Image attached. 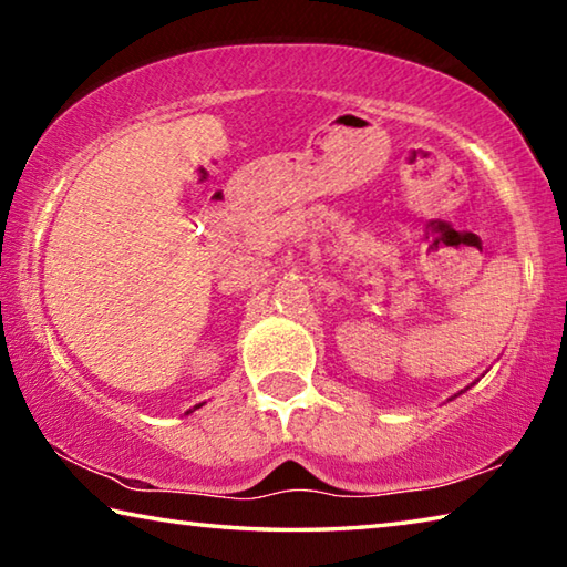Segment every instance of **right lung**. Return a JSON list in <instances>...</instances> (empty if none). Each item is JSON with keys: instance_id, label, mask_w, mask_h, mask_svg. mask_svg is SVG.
Listing matches in <instances>:
<instances>
[{"instance_id": "1", "label": "right lung", "mask_w": 567, "mask_h": 567, "mask_svg": "<svg viewBox=\"0 0 567 567\" xmlns=\"http://www.w3.org/2000/svg\"><path fill=\"white\" fill-rule=\"evenodd\" d=\"M197 408H199V405H197ZM189 412H192V410H189Z\"/></svg>"}]
</instances>
